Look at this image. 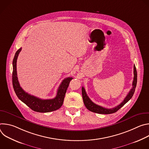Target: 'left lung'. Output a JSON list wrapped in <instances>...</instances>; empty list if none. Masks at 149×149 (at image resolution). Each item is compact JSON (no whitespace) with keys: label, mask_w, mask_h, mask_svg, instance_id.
<instances>
[{"label":"left lung","mask_w":149,"mask_h":149,"mask_svg":"<svg viewBox=\"0 0 149 149\" xmlns=\"http://www.w3.org/2000/svg\"><path fill=\"white\" fill-rule=\"evenodd\" d=\"M137 74L136 68V67L134 66V78H133V84H132L133 87L132 88V89L130 90V91H129L128 94L127 95L125 98L124 99L123 102L120 104L117 105V107L113 108V109H108L104 108V107H101V106L95 104L90 99V98L88 97V96L87 95V94L86 92V90H85L84 88L82 87V98H83V101H84V105H86V108L88 110H90L93 113H98V114H112V113H116L120 109H121L125 103H127L132 98V97L134 93L136 87L137 80Z\"/></svg>","instance_id":"left-lung-1"}]
</instances>
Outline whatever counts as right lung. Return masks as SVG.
<instances>
[{
    "instance_id": "obj_1",
    "label": "right lung",
    "mask_w": 149,
    "mask_h": 149,
    "mask_svg": "<svg viewBox=\"0 0 149 149\" xmlns=\"http://www.w3.org/2000/svg\"><path fill=\"white\" fill-rule=\"evenodd\" d=\"M21 50L22 48H20L16 51L13 60L12 84L17 97L30 109L36 112L48 113L59 109L63 104L67 90L72 78L68 77L62 81L58 89L56 97L53 99L43 100L29 94L21 88L17 77L16 62L17 56Z\"/></svg>"
}]
</instances>
